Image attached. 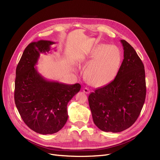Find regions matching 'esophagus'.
Returning <instances> with one entry per match:
<instances>
[{
    "instance_id": "obj_1",
    "label": "esophagus",
    "mask_w": 160,
    "mask_h": 160,
    "mask_svg": "<svg viewBox=\"0 0 160 160\" xmlns=\"http://www.w3.org/2000/svg\"><path fill=\"white\" fill-rule=\"evenodd\" d=\"M82 91H83V92L85 93H86V94H89V93H90V91H89L88 88H82Z\"/></svg>"
}]
</instances>
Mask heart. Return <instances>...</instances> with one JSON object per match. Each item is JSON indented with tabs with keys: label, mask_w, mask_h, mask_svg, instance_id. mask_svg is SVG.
Masks as SVG:
<instances>
[{
	"label": "heart",
	"mask_w": 160,
	"mask_h": 160,
	"mask_svg": "<svg viewBox=\"0 0 160 160\" xmlns=\"http://www.w3.org/2000/svg\"><path fill=\"white\" fill-rule=\"evenodd\" d=\"M121 61L122 55L118 47L104 44L78 60L79 66L87 67L85 78L87 83L94 87L106 85L116 78Z\"/></svg>",
	"instance_id": "obj_1"
}]
</instances>
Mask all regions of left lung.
I'll use <instances>...</instances> for the list:
<instances>
[{"label": "left lung", "instance_id": "obj_1", "mask_svg": "<svg viewBox=\"0 0 160 160\" xmlns=\"http://www.w3.org/2000/svg\"><path fill=\"white\" fill-rule=\"evenodd\" d=\"M120 41L124 59L116 78L88 96L94 123L105 132H118L129 128L139 116L146 98L143 63L131 44Z\"/></svg>", "mask_w": 160, "mask_h": 160}]
</instances>
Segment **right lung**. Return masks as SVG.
<instances>
[{
    "mask_svg": "<svg viewBox=\"0 0 160 160\" xmlns=\"http://www.w3.org/2000/svg\"><path fill=\"white\" fill-rule=\"evenodd\" d=\"M55 44L50 41L33 42L24 50L16 71L14 100L24 123L35 132L48 135L59 131L68 118L67 105L81 85L50 81L35 66L40 54H47Z\"/></svg>",
    "mask_w": 160,
    "mask_h": 160,
    "instance_id": "add662e5",
    "label": "right lung"
}]
</instances>
